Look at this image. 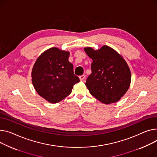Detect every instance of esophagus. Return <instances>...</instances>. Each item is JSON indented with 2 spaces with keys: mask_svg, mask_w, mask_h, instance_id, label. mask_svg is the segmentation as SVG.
<instances>
[{
  "mask_svg": "<svg viewBox=\"0 0 157 157\" xmlns=\"http://www.w3.org/2000/svg\"><path fill=\"white\" fill-rule=\"evenodd\" d=\"M85 78H86V76L84 75H81V76H79V79H80L81 81H84L85 79Z\"/></svg>",
  "mask_w": 157,
  "mask_h": 157,
  "instance_id": "34e87169",
  "label": "esophagus"
}]
</instances>
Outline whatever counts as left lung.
<instances>
[{
  "label": "left lung",
  "mask_w": 157,
  "mask_h": 157,
  "mask_svg": "<svg viewBox=\"0 0 157 157\" xmlns=\"http://www.w3.org/2000/svg\"><path fill=\"white\" fill-rule=\"evenodd\" d=\"M84 50L93 60L92 72L85 83L91 95L105 104L120 100L128 90L131 81V71L126 61L107 45L98 50L89 47Z\"/></svg>",
  "instance_id": "1"
}]
</instances>
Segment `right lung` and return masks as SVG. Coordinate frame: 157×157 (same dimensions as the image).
I'll list each match as a JSON object with an SVG mask.
<instances>
[{"instance_id": "right-lung-1", "label": "right lung", "mask_w": 157, "mask_h": 157, "mask_svg": "<svg viewBox=\"0 0 157 157\" xmlns=\"http://www.w3.org/2000/svg\"><path fill=\"white\" fill-rule=\"evenodd\" d=\"M69 51L52 47L41 54L31 71L33 85L40 96L51 103L67 97L79 79L68 60Z\"/></svg>"}]
</instances>
